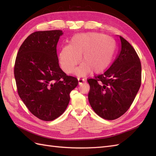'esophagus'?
I'll use <instances>...</instances> for the list:
<instances>
[{
    "mask_svg": "<svg viewBox=\"0 0 156 156\" xmlns=\"http://www.w3.org/2000/svg\"><path fill=\"white\" fill-rule=\"evenodd\" d=\"M84 81V79H81V78H78V84L79 85H81V84H82Z\"/></svg>",
    "mask_w": 156,
    "mask_h": 156,
    "instance_id": "1",
    "label": "esophagus"
}]
</instances>
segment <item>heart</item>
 I'll use <instances>...</instances> for the list:
<instances>
[{
  "label": "heart",
  "mask_w": 156,
  "mask_h": 156,
  "mask_svg": "<svg viewBox=\"0 0 156 156\" xmlns=\"http://www.w3.org/2000/svg\"><path fill=\"white\" fill-rule=\"evenodd\" d=\"M115 51V42L112 37L101 33H81L73 36L69 46L60 49L58 61L67 74L73 72L81 57L83 63L75 69V74L85 76L92 71L100 73L109 66Z\"/></svg>",
  "instance_id": "heart-1"
}]
</instances>
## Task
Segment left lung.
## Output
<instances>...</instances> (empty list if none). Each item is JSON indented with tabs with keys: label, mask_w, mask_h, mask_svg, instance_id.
<instances>
[{
	"label": "left lung",
	"mask_w": 156,
	"mask_h": 156,
	"mask_svg": "<svg viewBox=\"0 0 156 156\" xmlns=\"http://www.w3.org/2000/svg\"><path fill=\"white\" fill-rule=\"evenodd\" d=\"M120 49L111 67L88 79V101L96 114L112 120L129 109L141 84V64L135 50L120 36Z\"/></svg>",
	"instance_id": "left-lung-1"
}]
</instances>
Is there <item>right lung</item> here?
<instances>
[{
  "instance_id": "add662e5",
  "label": "right lung",
  "mask_w": 156,
  "mask_h": 156,
  "mask_svg": "<svg viewBox=\"0 0 156 156\" xmlns=\"http://www.w3.org/2000/svg\"><path fill=\"white\" fill-rule=\"evenodd\" d=\"M62 30L33 32L17 55L14 76L18 94L32 114L44 121L62 115L77 79L61 69L56 45Z\"/></svg>"
}]
</instances>
